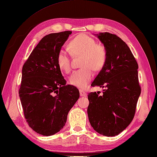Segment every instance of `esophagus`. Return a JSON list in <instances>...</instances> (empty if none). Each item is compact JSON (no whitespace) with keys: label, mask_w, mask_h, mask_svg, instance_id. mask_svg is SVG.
<instances>
[{"label":"esophagus","mask_w":157,"mask_h":157,"mask_svg":"<svg viewBox=\"0 0 157 157\" xmlns=\"http://www.w3.org/2000/svg\"><path fill=\"white\" fill-rule=\"evenodd\" d=\"M79 94H80L81 96H87L86 91L83 90H82V89L79 90Z\"/></svg>","instance_id":"esophagus-1"}]
</instances>
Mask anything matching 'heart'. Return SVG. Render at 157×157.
Instances as JSON below:
<instances>
[{"label":"heart","instance_id":"b5f03b06","mask_svg":"<svg viewBox=\"0 0 157 157\" xmlns=\"http://www.w3.org/2000/svg\"><path fill=\"white\" fill-rule=\"evenodd\" d=\"M70 51L75 56L82 55L81 66L83 67L72 73L69 83L75 87L84 88L94 76L92 69L99 71L104 66L106 59V50L102 44H96L95 40L87 34L77 36L69 42ZM58 65L67 73L71 70L69 52L61 50L57 56Z\"/></svg>","mask_w":157,"mask_h":157}]
</instances>
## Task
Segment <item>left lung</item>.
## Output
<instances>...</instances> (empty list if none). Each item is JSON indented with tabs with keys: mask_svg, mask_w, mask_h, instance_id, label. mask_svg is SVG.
Returning a JSON list of instances; mask_svg holds the SVG:
<instances>
[{
	"mask_svg": "<svg viewBox=\"0 0 157 157\" xmlns=\"http://www.w3.org/2000/svg\"><path fill=\"white\" fill-rule=\"evenodd\" d=\"M106 50L104 66L92 83L105 88L88 94V115L91 126L105 136L122 132L134 118L141 89L138 65L126 43L109 32L94 34Z\"/></svg>",
	"mask_w": 157,
	"mask_h": 157,
	"instance_id": "left-lung-1",
	"label": "left lung"
}]
</instances>
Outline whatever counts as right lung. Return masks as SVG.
<instances>
[{
	"label": "right lung",
	"mask_w": 157,
	"mask_h": 157,
	"mask_svg": "<svg viewBox=\"0 0 157 157\" xmlns=\"http://www.w3.org/2000/svg\"><path fill=\"white\" fill-rule=\"evenodd\" d=\"M71 31L45 36L23 66L20 101L29 126L49 136L63 129L69 111L79 97L76 87L66 85L57 56Z\"/></svg>",
	"instance_id": "add662e5"
}]
</instances>
